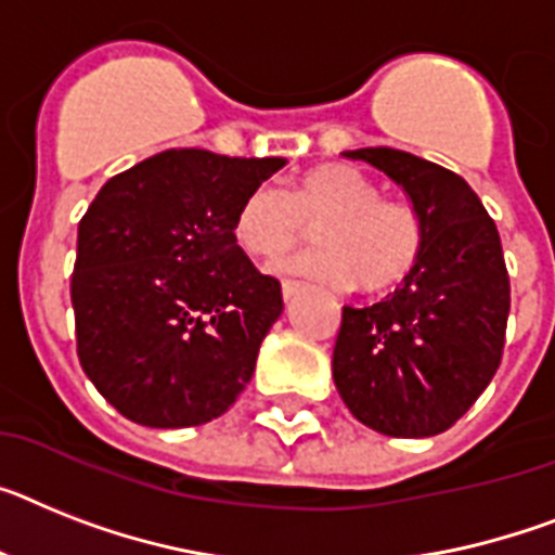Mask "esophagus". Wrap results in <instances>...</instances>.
Here are the masks:
<instances>
[{
    "label": "esophagus",
    "instance_id": "1",
    "mask_svg": "<svg viewBox=\"0 0 555 555\" xmlns=\"http://www.w3.org/2000/svg\"><path fill=\"white\" fill-rule=\"evenodd\" d=\"M301 291H305V285H301V282H287V279L282 282V299L285 301H293Z\"/></svg>",
    "mask_w": 555,
    "mask_h": 555
}]
</instances>
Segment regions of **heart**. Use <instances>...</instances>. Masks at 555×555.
Returning a JSON list of instances; mask_svg holds the SVG:
<instances>
[{"instance_id":"obj_1","label":"heart","mask_w":555,"mask_h":555,"mask_svg":"<svg viewBox=\"0 0 555 555\" xmlns=\"http://www.w3.org/2000/svg\"><path fill=\"white\" fill-rule=\"evenodd\" d=\"M310 254L279 264V273L364 291H389L412 273L423 248L417 214L380 197L378 185L352 166H315L287 191L259 185L236 208L234 242L250 259L270 264L315 225Z\"/></svg>"}]
</instances>
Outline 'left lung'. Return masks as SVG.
Segmentation results:
<instances>
[{
	"mask_svg": "<svg viewBox=\"0 0 555 555\" xmlns=\"http://www.w3.org/2000/svg\"><path fill=\"white\" fill-rule=\"evenodd\" d=\"M344 157L370 163L403 189L423 248L384 301L344 307L335 389L380 435H440L486 392L502 361L511 285L500 231L472 185L437 163L386 146Z\"/></svg>",
	"mask_w": 555,
	"mask_h": 555,
	"instance_id": "8db88e82",
	"label": "left lung"
}]
</instances>
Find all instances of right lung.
Returning a JSON list of instances; mask_svg holds the SVG:
<instances>
[{"instance_id": "add662e5", "label": "right lung", "mask_w": 555, "mask_h": 555, "mask_svg": "<svg viewBox=\"0 0 555 555\" xmlns=\"http://www.w3.org/2000/svg\"><path fill=\"white\" fill-rule=\"evenodd\" d=\"M285 163L169 149L106 180L78 222V358L132 423L203 426L248 386L285 305L234 242V217Z\"/></svg>"}]
</instances>
